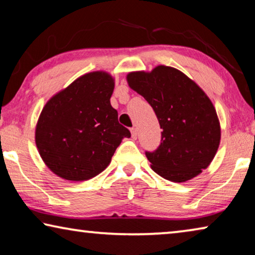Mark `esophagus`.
<instances>
[{"label":"esophagus","instance_id":"obj_1","mask_svg":"<svg viewBox=\"0 0 255 255\" xmlns=\"http://www.w3.org/2000/svg\"><path fill=\"white\" fill-rule=\"evenodd\" d=\"M130 131H131V136H132L133 139H136V138H137V128L132 127V128L130 129Z\"/></svg>","mask_w":255,"mask_h":255}]
</instances>
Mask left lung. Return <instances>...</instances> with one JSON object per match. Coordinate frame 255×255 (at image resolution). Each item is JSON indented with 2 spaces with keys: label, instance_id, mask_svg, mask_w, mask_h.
Returning a JSON list of instances; mask_svg holds the SVG:
<instances>
[{
  "label": "left lung",
  "instance_id": "obj_1",
  "mask_svg": "<svg viewBox=\"0 0 255 255\" xmlns=\"http://www.w3.org/2000/svg\"><path fill=\"white\" fill-rule=\"evenodd\" d=\"M127 81L153 108L163 129L158 147L145 152L153 171L172 182H185L201 173L221 141L210 99L187 75L169 66L129 73Z\"/></svg>",
  "mask_w": 255,
  "mask_h": 255
}]
</instances>
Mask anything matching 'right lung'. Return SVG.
Instances as JSON below:
<instances>
[{
    "label": "right lung",
    "instance_id": "add662e5",
    "mask_svg": "<svg viewBox=\"0 0 255 255\" xmlns=\"http://www.w3.org/2000/svg\"><path fill=\"white\" fill-rule=\"evenodd\" d=\"M114 88L111 75L92 72L46 103L36 145L42 161L60 178L84 181L101 173L123 138L130 137L110 105Z\"/></svg>",
    "mask_w": 255,
    "mask_h": 255
}]
</instances>
